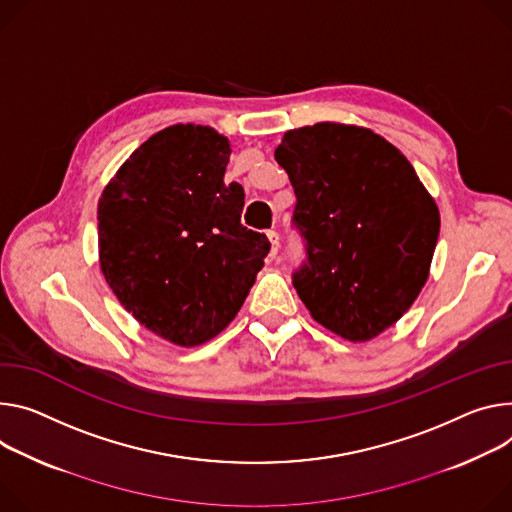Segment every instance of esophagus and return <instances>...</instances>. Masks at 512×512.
<instances>
[{"instance_id":"esophagus-1","label":"esophagus","mask_w":512,"mask_h":512,"mask_svg":"<svg viewBox=\"0 0 512 512\" xmlns=\"http://www.w3.org/2000/svg\"><path fill=\"white\" fill-rule=\"evenodd\" d=\"M267 239L271 243V255H277V251H280V235H277V230H267Z\"/></svg>"}]
</instances>
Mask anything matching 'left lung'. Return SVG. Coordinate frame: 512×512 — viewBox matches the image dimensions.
Masks as SVG:
<instances>
[{
    "label": "left lung",
    "mask_w": 512,
    "mask_h": 512,
    "mask_svg": "<svg viewBox=\"0 0 512 512\" xmlns=\"http://www.w3.org/2000/svg\"><path fill=\"white\" fill-rule=\"evenodd\" d=\"M294 188L292 224L306 259L292 284L312 318L361 343L421 294L439 237V210L410 161L380 134L318 122L275 149Z\"/></svg>",
    "instance_id": "left-lung-1"
}]
</instances>
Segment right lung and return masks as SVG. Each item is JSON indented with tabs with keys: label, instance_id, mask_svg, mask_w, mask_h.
Returning <instances> with one entry per match:
<instances>
[{
	"label": "right lung",
	"instance_id": "1",
	"mask_svg": "<svg viewBox=\"0 0 512 512\" xmlns=\"http://www.w3.org/2000/svg\"><path fill=\"white\" fill-rule=\"evenodd\" d=\"M228 138L175 124L138 147L98 204L100 265L149 331L196 347L228 327L269 253L241 224L243 185L224 181Z\"/></svg>",
	"mask_w": 512,
	"mask_h": 512
}]
</instances>
